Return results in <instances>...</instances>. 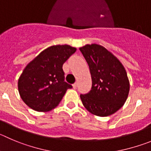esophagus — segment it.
<instances>
[{"label": "esophagus", "instance_id": "34e87169", "mask_svg": "<svg viewBox=\"0 0 151 151\" xmlns=\"http://www.w3.org/2000/svg\"><path fill=\"white\" fill-rule=\"evenodd\" d=\"M73 88H74V89H76V88H77V83H74L73 84Z\"/></svg>", "mask_w": 151, "mask_h": 151}]
</instances>
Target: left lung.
Wrapping results in <instances>:
<instances>
[{
  "instance_id": "left-lung-1",
  "label": "left lung",
  "mask_w": 151,
  "mask_h": 151,
  "mask_svg": "<svg viewBox=\"0 0 151 151\" xmlns=\"http://www.w3.org/2000/svg\"><path fill=\"white\" fill-rule=\"evenodd\" d=\"M89 67L91 91L80 98L93 115L106 117L123 106L129 91V82L124 67L118 59L100 45L80 47Z\"/></svg>"
}]
</instances>
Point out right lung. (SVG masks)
Masks as SVG:
<instances>
[{"instance_id":"add662e5","label":"right lung","mask_w":151,"mask_h":151,"mask_svg":"<svg viewBox=\"0 0 151 151\" xmlns=\"http://www.w3.org/2000/svg\"><path fill=\"white\" fill-rule=\"evenodd\" d=\"M77 50L68 45H53L41 52L18 79L19 95L33 110L47 112L58 106L68 88L63 65Z\"/></svg>"}]
</instances>
